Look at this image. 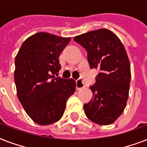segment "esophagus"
<instances>
[{
    "label": "esophagus",
    "mask_w": 147,
    "mask_h": 147,
    "mask_svg": "<svg viewBox=\"0 0 147 147\" xmlns=\"http://www.w3.org/2000/svg\"><path fill=\"white\" fill-rule=\"evenodd\" d=\"M85 87V83H84V82L82 79H78V80L76 81V88H77V90H79Z\"/></svg>",
    "instance_id": "34e87169"
}]
</instances>
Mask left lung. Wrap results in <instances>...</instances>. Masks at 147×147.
Listing matches in <instances>:
<instances>
[{
  "label": "left lung",
  "instance_id": "left-lung-1",
  "mask_svg": "<svg viewBox=\"0 0 147 147\" xmlns=\"http://www.w3.org/2000/svg\"><path fill=\"white\" fill-rule=\"evenodd\" d=\"M74 40L87 50L91 69L99 70L90 88L92 100L84 105L85 115L100 125L111 124L123 112L129 96L131 72L125 48L107 29L90 31Z\"/></svg>",
  "mask_w": 147,
  "mask_h": 147
}]
</instances>
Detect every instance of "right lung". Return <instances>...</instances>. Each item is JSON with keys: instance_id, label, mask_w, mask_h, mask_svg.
I'll use <instances>...</instances> for the list:
<instances>
[{"instance_id": "right-lung-1", "label": "right lung", "mask_w": 147, "mask_h": 147, "mask_svg": "<svg viewBox=\"0 0 147 147\" xmlns=\"http://www.w3.org/2000/svg\"><path fill=\"white\" fill-rule=\"evenodd\" d=\"M71 40L40 32L26 39L15 58L17 97L29 117L40 125L62 118L66 101L75 93L76 81L55 74L61 69L60 54Z\"/></svg>"}]
</instances>
